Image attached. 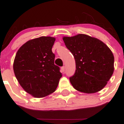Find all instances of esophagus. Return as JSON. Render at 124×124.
I'll use <instances>...</instances> for the list:
<instances>
[{
	"label": "esophagus",
	"instance_id": "34e87169",
	"mask_svg": "<svg viewBox=\"0 0 124 124\" xmlns=\"http://www.w3.org/2000/svg\"><path fill=\"white\" fill-rule=\"evenodd\" d=\"M65 66L61 67V71H62V72H64V71H65Z\"/></svg>",
	"mask_w": 124,
	"mask_h": 124
}]
</instances>
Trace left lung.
Returning <instances> with one entry per match:
<instances>
[{
	"mask_svg": "<svg viewBox=\"0 0 124 124\" xmlns=\"http://www.w3.org/2000/svg\"><path fill=\"white\" fill-rule=\"evenodd\" d=\"M66 47L76 61L75 73L70 77L76 90L93 93L102 89L114 72V58L103 42L84 34L63 37Z\"/></svg>",
	"mask_w": 124,
	"mask_h": 124,
	"instance_id": "8db88e82",
	"label": "left lung"
}]
</instances>
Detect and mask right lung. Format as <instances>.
<instances>
[{
	"mask_svg": "<svg viewBox=\"0 0 124 124\" xmlns=\"http://www.w3.org/2000/svg\"><path fill=\"white\" fill-rule=\"evenodd\" d=\"M55 41V38L50 36L34 39L23 44L16 54L15 76L22 88L35 98L53 93L62 77L52 52Z\"/></svg>",
	"mask_w": 124,
	"mask_h": 124,
	"instance_id": "obj_1",
	"label": "right lung"
}]
</instances>
